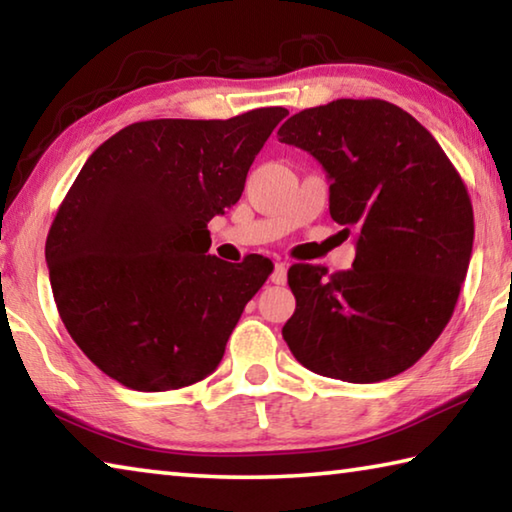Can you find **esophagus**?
<instances>
[{"instance_id": "1", "label": "esophagus", "mask_w": 512, "mask_h": 512, "mask_svg": "<svg viewBox=\"0 0 512 512\" xmlns=\"http://www.w3.org/2000/svg\"><path fill=\"white\" fill-rule=\"evenodd\" d=\"M271 282L273 284H284V282H287V266H284L282 262H275L273 273H271Z\"/></svg>"}]
</instances>
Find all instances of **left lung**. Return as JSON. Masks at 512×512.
Wrapping results in <instances>:
<instances>
[{
	"mask_svg": "<svg viewBox=\"0 0 512 512\" xmlns=\"http://www.w3.org/2000/svg\"><path fill=\"white\" fill-rule=\"evenodd\" d=\"M323 164L329 214L357 232L350 271L293 264L282 327L302 366L372 384L411 368L454 314L474 241L470 194L440 144L381 99H336L280 126Z\"/></svg>",
	"mask_w": 512,
	"mask_h": 512,
	"instance_id": "8db88e82",
	"label": "left lung"
}]
</instances>
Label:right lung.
Masks as SVG:
<instances>
[{"label": "right lung", "instance_id": "right-lung-1", "mask_svg": "<svg viewBox=\"0 0 512 512\" xmlns=\"http://www.w3.org/2000/svg\"><path fill=\"white\" fill-rule=\"evenodd\" d=\"M284 108L232 119H151L121 128L83 164L47 235L58 314L94 366L142 393L216 370L273 264L210 250L212 216L235 205Z\"/></svg>", "mask_w": 512, "mask_h": 512}]
</instances>
